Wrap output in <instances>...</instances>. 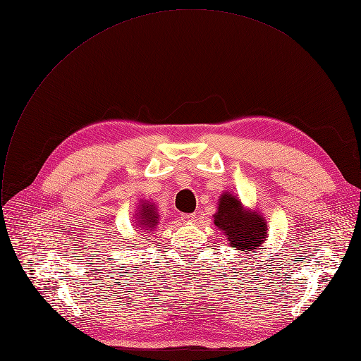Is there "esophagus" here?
Returning <instances> with one entry per match:
<instances>
[{"label": "esophagus", "mask_w": 361, "mask_h": 361, "mask_svg": "<svg viewBox=\"0 0 361 361\" xmlns=\"http://www.w3.org/2000/svg\"><path fill=\"white\" fill-rule=\"evenodd\" d=\"M181 219H183L184 221H195V220H197L195 214H183Z\"/></svg>", "instance_id": "34e87169"}]
</instances>
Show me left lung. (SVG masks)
<instances>
[{"label":"left lung","instance_id":"left-lung-1","mask_svg":"<svg viewBox=\"0 0 361 361\" xmlns=\"http://www.w3.org/2000/svg\"><path fill=\"white\" fill-rule=\"evenodd\" d=\"M214 224L226 233L233 248L245 254L260 247L267 235L263 217L259 213H245L237 197L227 192L220 198Z\"/></svg>","mask_w":361,"mask_h":361}]
</instances>
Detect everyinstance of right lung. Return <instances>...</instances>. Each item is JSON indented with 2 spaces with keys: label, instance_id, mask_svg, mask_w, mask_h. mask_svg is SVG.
<instances>
[{
  "label": "right lung",
  "instance_id": "obj_1",
  "mask_svg": "<svg viewBox=\"0 0 361 361\" xmlns=\"http://www.w3.org/2000/svg\"><path fill=\"white\" fill-rule=\"evenodd\" d=\"M138 224L140 227H142V230H154V227L157 226L159 221V214L156 212V207L154 205L148 204V202H142L141 209H140V214H138Z\"/></svg>",
  "mask_w": 361,
  "mask_h": 361
}]
</instances>
